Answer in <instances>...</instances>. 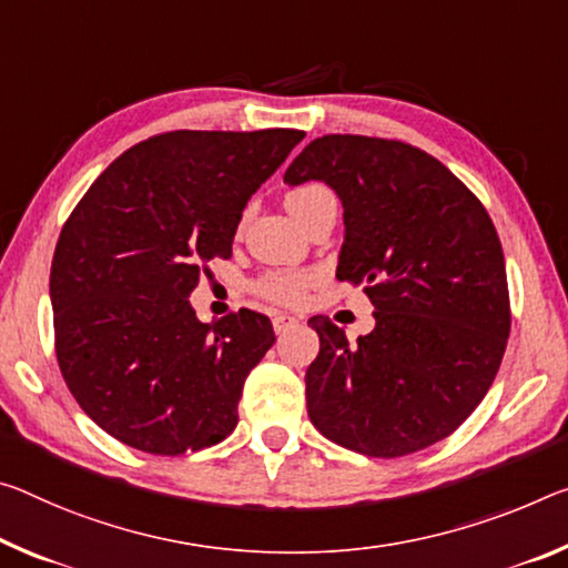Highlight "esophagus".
Returning <instances> with one entry per match:
<instances>
[{"instance_id": "obj_1", "label": "esophagus", "mask_w": 568, "mask_h": 568, "mask_svg": "<svg viewBox=\"0 0 568 568\" xmlns=\"http://www.w3.org/2000/svg\"><path fill=\"white\" fill-rule=\"evenodd\" d=\"M295 323H298V318L287 316V313H275V316H273V328H275V333H285L287 328H293Z\"/></svg>"}]
</instances>
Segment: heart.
Segmentation results:
<instances>
[{
    "label": "heart",
    "mask_w": 568,
    "mask_h": 568,
    "mask_svg": "<svg viewBox=\"0 0 568 568\" xmlns=\"http://www.w3.org/2000/svg\"><path fill=\"white\" fill-rule=\"evenodd\" d=\"M326 204H336V196H333L326 184H301L285 194L287 212H291L298 222H303L308 214ZM313 283H316V275L313 273H273L260 277L255 287L260 295H265L270 301L295 305L305 298V291H308Z\"/></svg>",
    "instance_id": "obj_1"
}]
</instances>
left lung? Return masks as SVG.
I'll use <instances>...</instances> for the list:
<instances>
[{"label": "left lung", "mask_w": 568, "mask_h": 568, "mask_svg": "<svg viewBox=\"0 0 568 568\" xmlns=\"http://www.w3.org/2000/svg\"><path fill=\"white\" fill-rule=\"evenodd\" d=\"M326 182L344 204L336 277L364 285L376 326L356 344L313 316L305 372L323 437L368 457L439 443L488 394L506 354L510 303L498 232L478 196L435 156L372 136H321L285 184Z\"/></svg>", "instance_id": "1"}]
</instances>
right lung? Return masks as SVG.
I'll list each match as a JSON object with an SVG mask.
<instances>
[{
  "label": "right lung",
  "instance_id": "1",
  "mask_svg": "<svg viewBox=\"0 0 568 568\" xmlns=\"http://www.w3.org/2000/svg\"><path fill=\"white\" fill-rule=\"evenodd\" d=\"M305 133L169 131L108 166L60 232L50 270L68 389L141 453L184 455L237 427L247 374L273 346L267 316L202 323L189 295L232 255L242 210Z\"/></svg>",
  "mask_w": 568,
  "mask_h": 568
}]
</instances>
